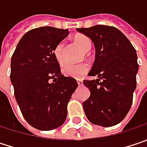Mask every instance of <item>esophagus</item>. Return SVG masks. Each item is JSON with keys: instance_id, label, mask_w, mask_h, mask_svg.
<instances>
[{"instance_id": "obj_1", "label": "esophagus", "mask_w": 147, "mask_h": 147, "mask_svg": "<svg viewBox=\"0 0 147 147\" xmlns=\"http://www.w3.org/2000/svg\"><path fill=\"white\" fill-rule=\"evenodd\" d=\"M77 83H78L79 85H83V80H81V79H78Z\"/></svg>"}]
</instances>
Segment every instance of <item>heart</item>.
Listing matches in <instances>:
<instances>
[{
  "label": "heart",
  "instance_id": "heart-1",
  "mask_svg": "<svg viewBox=\"0 0 147 147\" xmlns=\"http://www.w3.org/2000/svg\"><path fill=\"white\" fill-rule=\"evenodd\" d=\"M74 42L84 52H87L92 47V42L90 38L84 34H77L74 37ZM64 43L63 42L58 43L53 49V55L60 64L64 63ZM89 69V66L86 63H81L78 64H66L62 71L66 77L74 79H80L85 75Z\"/></svg>",
  "mask_w": 147,
  "mask_h": 147
}]
</instances>
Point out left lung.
<instances>
[{
	"label": "left lung",
	"instance_id": "8db88e82",
	"mask_svg": "<svg viewBox=\"0 0 147 147\" xmlns=\"http://www.w3.org/2000/svg\"><path fill=\"white\" fill-rule=\"evenodd\" d=\"M77 31L95 47V60L89 73L97 79L84 80L90 96L83 103L91 123L105 127L119 124L128 114L136 88L139 65L131 42L116 27L96 25Z\"/></svg>",
	"mask_w": 147,
	"mask_h": 147
}]
</instances>
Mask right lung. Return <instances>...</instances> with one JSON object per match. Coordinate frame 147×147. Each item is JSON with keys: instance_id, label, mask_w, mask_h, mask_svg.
Here are the masks:
<instances>
[{"instance_id": "obj_1", "label": "right lung", "mask_w": 147, "mask_h": 147, "mask_svg": "<svg viewBox=\"0 0 147 147\" xmlns=\"http://www.w3.org/2000/svg\"><path fill=\"white\" fill-rule=\"evenodd\" d=\"M68 30L42 26L27 32L19 41L11 62V81L26 122L41 131L61 126L67 106L78 87L76 79L65 77L53 55L55 46Z\"/></svg>"}]
</instances>
